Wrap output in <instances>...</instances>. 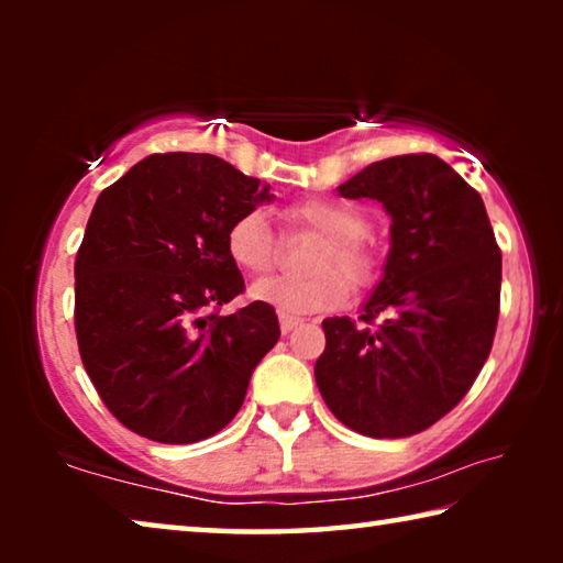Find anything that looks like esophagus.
I'll return each instance as SVG.
<instances>
[{"label":"esophagus","mask_w":563,"mask_h":563,"mask_svg":"<svg viewBox=\"0 0 563 563\" xmlns=\"http://www.w3.org/2000/svg\"><path fill=\"white\" fill-rule=\"evenodd\" d=\"M298 325H302V320L300 318H292V316H280V330L285 332V335H288L290 330H295Z\"/></svg>","instance_id":"34e87169"}]
</instances>
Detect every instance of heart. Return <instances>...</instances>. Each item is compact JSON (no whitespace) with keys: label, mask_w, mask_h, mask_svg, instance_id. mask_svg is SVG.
Masks as SVG:
<instances>
[{"label":"heart","mask_w":563,"mask_h":563,"mask_svg":"<svg viewBox=\"0 0 563 563\" xmlns=\"http://www.w3.org/2000/svg\"><path fill=\"white\" fill-rule=\"evenodd\" d=\"M290 223L325 238L312 258V278H271L253 285L255 300L271 305L283 316H316L338 310L350 298L352 285H367L375 278V253L362 235L367 233V216L360 208L335 198H310L285 211ZM275 235L261 211L235 218L225 231V253L245 275H265L275 265ZM340 269L346 275H339Z\"/></svg>","instance_id":"heart-1"}]
</instances>
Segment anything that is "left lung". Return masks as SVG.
Listing matches in <instances>:
<instances>
[{
    "mask_svg": "<svg viewBox=\"0 0 563 563\" xmlns=\"http://www.w3.org/2000/svg\"><path fill=\"white\" fill-rule=\"evenodd\" d=\"M383 203L389 253L360 322L322 320V399L375 440L432 427L470 393L499 320L501 253L482 196L432 154L393 156L338 186Z\"/></svg>",
    "mask_w": 563,
    "mask_h": 563,
    "instance_id": "1",
    "label": "left lung"
}]
</instances>
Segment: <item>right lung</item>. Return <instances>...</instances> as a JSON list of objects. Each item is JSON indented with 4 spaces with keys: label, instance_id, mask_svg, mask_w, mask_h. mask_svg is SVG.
I'll list each match as a JSON object with an SVG mask.
<instances>
[{
    "label": "right lung",
    "instance_id": "add662e5",
    "mask_svg": "<svg viewBox=\"0 0 563 563\" xmlns=\"http://www.w3.org/2000/svg\"><path fill=\"white\" fill-rule=\"evenodd\" d=\"M271 201L258 178L184 151L101 190L74 263V325L87 375L131 432L194 444L238 415L280 328L261 300L213 312L245 288L225 231Z\"/></svg>",
    "mask_w": 563,
    "mask_h": 563
}]
</instances>
